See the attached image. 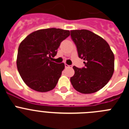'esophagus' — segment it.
<instances>
[{
	"label": "esophagus",
	"mask_w": 129,
	"mask_h": 129,
	"mask_svg": "<svg viewBox=\"0 0 129 129\" xmlns=\"http://www.w3.org/2000/svg\"><path fill=\"white\" fill-rule=\"evenodd\" d=\"M64 66H65V68H72V65H68L67 64H64Z\"/></svg>",
	"instance_id": "obj_1"
}]
</instances>
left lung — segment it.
I'll use <instances>...</instances> for the list:
<instances>
[{
    "instance_id": "8db88e82",
    "label": "left lung",
    "mask_w": 129,
    "mask_h": 129,
    "mask_svg": "<svg viewBox=\"0 0 129 129\" xmlns=\"http://www.w3.org/2000/svg\"><path fill=\"white\" fill-rule=\"evenodd\" d=\"M71 38L76 44L79 57L85 67L74 66L70 77L73 87L82 94H92L104 87L113 75L114 55L103 38L87 29L72 30Z\"/></svg>"
}]
</instances>
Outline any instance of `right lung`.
<instances>
[{
  "instance_id": "1",
  "label": "right lung",
  "mask_w": 129,
  "mask_h": 129,
  "mask_svg": "<svg viewBox=\"0 0 129 129\" xmlns=\"http://www.w3.org/2000/svg\"><path fill=\"white\" fill-rule=\"evenodd\" d=\"M70 35L62 29L48 28L28 35L19 46L17 67L20 77L31 89L41 92L53 89L64 68L52 61L61 42Z\"/></svg>"
}]
</instances>
